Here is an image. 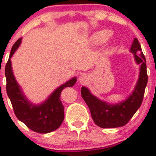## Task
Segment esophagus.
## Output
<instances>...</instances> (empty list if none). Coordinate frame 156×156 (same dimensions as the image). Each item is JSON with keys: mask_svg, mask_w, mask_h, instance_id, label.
Returning a JSON list of instances; mask_svg holds the SVG:
<instances>
[{"mask_svg": "<svg viewBox=\"0 0 156 156\" xmlns=\"http://www.w3.org/2000/svg\"><path fill=\"white\" fill-rule=\"evenodd\" d=\"M89 81V78H88V76L86 75H82L79 77L78 78V82L81 84H87Z\"/></svg>", "mask_w": 156, "mask_h": 156, "instance_id": "34e87169", "label": "esophagus"}]
</instances>
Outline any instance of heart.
Segmentation results:
<instances>
[{
    "label": "heart",
    "mask_w": 156,
    "mask_h": 156,
    "mask_svg": "<svg viewBox=\"0 0 156 156\" xmlns=\"http://www.w3.org/2000/svg\"><path fill=\"white\" fill-rule=\"evenodd\" d=\"M112 32L109 30H101V31H97V32L94 33V34H93L92 37H91V42H92L93 44L95 45V46L101 45L103 44V43H105V42L109 38Z\"/></svg>",
    "instance_id": "obj_1"
}]
</instances>
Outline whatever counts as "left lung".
<instances>
[{
    "instance_id": "obj_1",
    "label": "left lung",
    "mask_w": 156,
    "mask_h": 156,
    "mask_svg": "<svg viewBox=\"0 0 156 156\" xmlns=\"http://www.w3.org/2000/svg\"><path fill=\"white\" fill-rule=\"evenodd\" d=\"M130 51L140 67L138 81L131 94L125 100L112 103L100 100L90 93L87 87H81V96L90 111L91 116L97 126L102 128H114L125 125L140 107L148 81L146 58L136 38L133 39Z\"/></svg>"
}]
</instances>
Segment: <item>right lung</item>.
Listing matches in <instances>:
<instances>
[{
    "label": "right lung",
    "instance_id": "obj_1",
    "mask_svg": "<svg viewBox=\"0 0 156 156\" xmlns=\"http://www.w3.org/2000/svg\"><path fill=\"white\" fill-rule=\"evenodd\" d=\"M21 42L22 37H20L12 47L5 66L7 94L12 103L14 113L19 120L33 131L39 133H50L59 128L63 122L64 106L59 99L61 92L65 87L74 86L77 78L74 77L58 87L42 103L34 104L30 102L16 80L11 64V57L20 46Z\"/></svg>",
    "mask_w": 156,
    "mask_h": 156
}]
</instances>
